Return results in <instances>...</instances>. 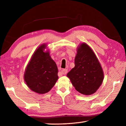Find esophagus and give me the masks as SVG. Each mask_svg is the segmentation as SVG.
Returning <instances> with one entry per match:
<instances>
[{
    "label": "esophagus",
    "mask_w": 126,
    "mask_h": 126,
    "mask_svg": "<svg viewBox=\"0 0 126 126\" xmlns=\"http://www.w3.org/2000/svg\"><path fill=\"white\" fill-rule=\"evenodd\" d=\"M68 72V70L67 69H62L61 70V73L62 74H63L64 75H65L66 73Z\"/></svg>",
    "instance_id": "obj_1"
}]
</instances>
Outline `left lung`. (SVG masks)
Wrapping results in <instances>:
<instances>
[{
    "label": "left lung",
    "instance_id": "1",
    "mask_svg": "<svg viewBox=\"0 0 126 126\" xmlns=\"http://www.w3.org/2000/svg\"><path fill=\"white\" fill-rule=\"evenodd\" d=\"M104 73L99 60L87 44L82 43L77 48L75 66L67 74L75 90L81 94L94 93L102 85Z\"/></svg>",
    "mask_w": 126,
    "mask_h": 126
}]
</instances>
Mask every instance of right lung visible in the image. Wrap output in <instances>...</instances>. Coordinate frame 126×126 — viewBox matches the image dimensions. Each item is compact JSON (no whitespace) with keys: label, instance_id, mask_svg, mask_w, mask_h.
Listing matches in <instances>:
<instances>
[{"label":"right lung","instance_id":"obj_1","mask_svg":"<svg viewBox=\"0 0 126 126\" xmlns=\"http://www.w3.org/2000/svg\"><path fill=\"white\" fill-rule=\"evenodd\" d=\"M46 44L39 46L32 55L24 73L30 89L38 94L48 92L58 79V68L50 55Z\"/></svg>","mask_w":126,"mask_h":126}]
</instances>
